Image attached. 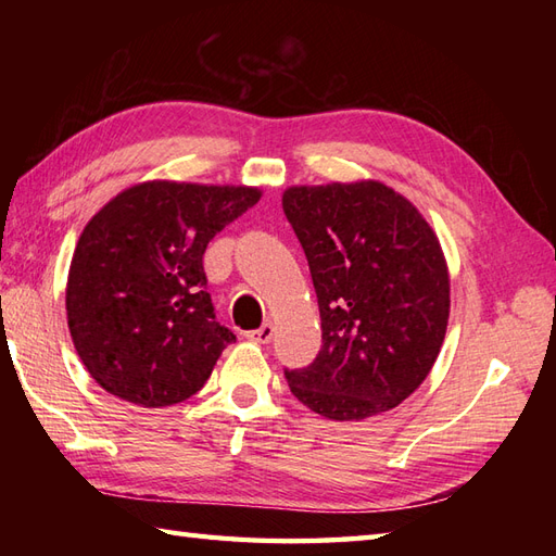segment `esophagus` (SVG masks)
Instances as JSON below:
<instances>
[{
  "instance_id": "obj_1",
  "label": "esophagus",
  "mask_w": 556,
  "mask_h": 556,
  "mask_svg": "<svg viewBox=\"0 0 556 556\" xmlns=\"http://www.w3.org/2000/svg\"><path fill=\"white\" fill-rule=\"evenodd\" d=\"M271 334H275V329H271L269 323H265L263 327L253 329V332H245V337L251 339V341H255V344H267V341L271 339Z\"/></svg>"
}]
</instances>
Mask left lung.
<instances>
[{
	"label": "left lung",
	"instance_id": "1",
	"mask_svg": "<svg viewBox=\"0 0 556 556\" xmlns=\"http://www.w3.org/2000/svg\"><path fill=\"white\" fill-rule=\"evenodd\" d=\"M285 215L308 257L323 349L285 370L291 394L329 420L399 406L440 356L448 271L430 224L380 181L293 186Z\"/></svg>",
	"mask_w": 556,
	"mask_h": 556
}]
</instances>
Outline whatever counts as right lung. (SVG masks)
Masks as SVG:
<instances>
[{
	"label": "right lung",
	"instance_id": "1",
	"mask_svg": "<svg viewBox=\"0 0 556 556\" xmlns=\"http://www.w3.org/2000/svg\"><path fill=\"white\" fill-rule=\"evenodd\" d=\"M260 200L257 188L146 181L92 217L66 285L68 332L92 380L143 408L203 389L236 341L207 293V243Z\"/></svg>",
	"mask_w": 556,
	"mask_h": 556
}]
</instances>
